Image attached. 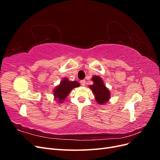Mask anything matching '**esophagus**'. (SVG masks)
<instances>
[{"label":"esophagus","mask_w":160,"mask_h":160,"mask_svg":"<svg viewBox=\"0 0 160 160\" xmlns=\"http://www.w3.org/2000/svg\"><path fill=\"white\" fill-rule=\"evenodd\" d=\"M80 83L82 86H85V80H81L80 81Z\"/></svg>","instance_id":"esophagus-1"}]
</instances>
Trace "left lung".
<instances>
[{
    "instance_id": "8db88e82",
    "label": "left lung",
    "mask_w": 160,
    "mask_h": 160,
    "mask_svg": "<svg viewBox=\"0 0 160 160\" xmlns=\"http://www.w3.org/2000/svg\"><path fill=\"white\" fill-rule=\"evenodd\" d=\"M93 84L89 88L95 96L96 101L99 104L103 105L107 103L110 98V92L103 83V80L99 76L92 77Z\"/></svg>"
}]
</instances>
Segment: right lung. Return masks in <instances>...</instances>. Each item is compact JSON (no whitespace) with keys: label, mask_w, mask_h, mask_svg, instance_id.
<instances>
[{"label":"right lung","mask_w":160,"mask_h":160,"mask_svg":"<svg viewBox=\"0 0 160 160\" xmlns=\"http://www.w3.org/2000/svg\"><path fill=\"white\" fill-rule=\"evenodd\" d=\"M79 85V83L76 81H69L68 79L64 78L61 81L60 85L55 88L54 90L53 94H54L55 100H57L59 103H62V101H64L66 97L68 95L71 90L75 88H77Z\"/></svg>","instance_id":"add662e5"}]
</instances>
